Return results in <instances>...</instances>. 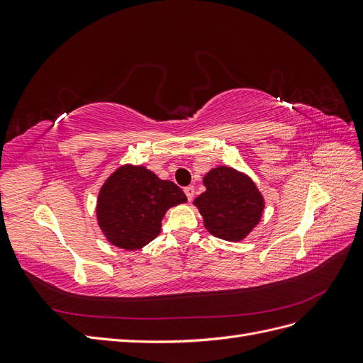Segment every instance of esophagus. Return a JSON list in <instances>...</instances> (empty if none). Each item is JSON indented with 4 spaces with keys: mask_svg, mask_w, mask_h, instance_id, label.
I'll list each match as a JSON object with an SVG mask.
<instances>
[{
    "mask_svg": "<svg viewBox=\"0 0 363 363\" xmlns=\"http://www.w3.org/2000/svg\"><path fill=\"white\" fill-rule=\"evenodd\" d=\"M184 194H186V196H188V200L191 201L194 199V195H195L194 186H188V188H184Z\"/></svg>",
    "mask_w": 363,
    "mask_h": 363,
    "instance_id": "1",
    "label": "esophagus"
}]
</instances>
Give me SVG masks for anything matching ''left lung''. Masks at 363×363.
Here are the masks:
<instances>
[{
	"mask_svg": "<svg viewBox=\"0 0 363 363\" xmlns=\"http://www.w3.org/2000/svg\"><path fill=\"white\" fill-rule=\"evenodd\" d=\"M203 183L206 192L196 196L204 227L211 235L230 242L242 240L259 221L265 200L248 175L230 167L208 171Z\"/></svg>",
	"mask_w": 363,
	"mask_h": 363,
	"instance_id": "left-lung-1",
	"label": "left lung"
}]
</instances>
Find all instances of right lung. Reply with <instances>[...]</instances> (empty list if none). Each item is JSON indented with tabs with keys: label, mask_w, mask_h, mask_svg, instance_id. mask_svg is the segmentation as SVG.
Wrapping results in <instances>:
<instances>
[{
	"label": "right lung",
	"mask_w": 363,
	"mask_h": 363,
	"mask_svg": "<svg viewBox=\"0 0 363 363\" xmlns=\"http://www.w3.org/2000/svg\"><path fill=\"white\" fill-rule=\"evenodd\" d=\"M186 201L184 192L175 183L160 180L145 167L124 164L98 194V225L112 245L140 250L160 233L168 208Z\"/></svg>",
	"instance_id": "right-lung-1"
}]
</instances>
